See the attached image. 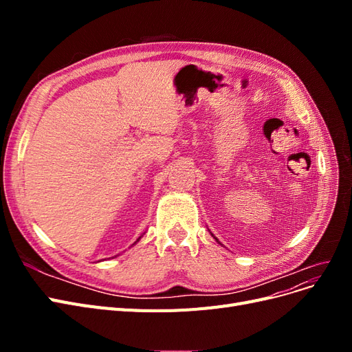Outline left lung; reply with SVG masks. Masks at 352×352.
I'll use <instances>...</instances> for the list:
<instances>
[{"label":"left lung","instance_id":"obj_1","mask_svg":"<svg viewBox=\"0 0 352 352\" xmlns=\"http://www.w3.org/2000/svg\"><path fill=\"white\" fill-rule=\"evenodd\" d=\"M211 236H212V238H214V239H216V241H217V242H219V239H217V238H216V236H214V235H212V233H211ZM219 243H220V242H219ZM220 245H221V243H220Z\"/></svg>","mask_w":352,"mask_h":352}]
</instances>
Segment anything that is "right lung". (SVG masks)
<instances>
[{
  "label": "right lung",
  "mask_w": 352,
  "mask_h": 352,
  "mask_svg": "<svg viewBox=\"0 0 352 352\" xmlns=\"http://www.w3.org/2000/svg\"><path fill=\"white\" fill-rule=\"evenodd\" d=\"M140 239H141V236H140V238H138V239H136V242H138V241H140ZM136 242H135V243H136ZM135 243H133V245H135Z\"/></svg>",
  "instance_id": "obj_1"
}]
</instances>
